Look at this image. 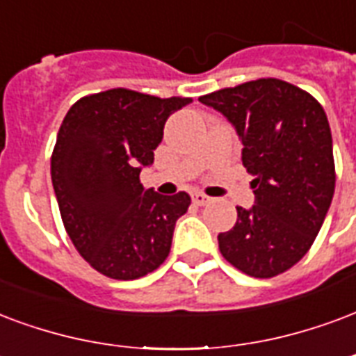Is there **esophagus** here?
I'll use <instances>...</instances> for the list:
<instances>
[{"label":"esophagus","instance_id":"34e87169","mask_svg":"<svg viewBox=\"0 0 356 356\" xmlns=\"http://www.w3.org/2000/svg\"><path fill=\"white\" fill-rule=\"evenodd\" d=\"M192 204L205 205V204H209V198H207L205 194H202V192H194V194H192Z\"/></svg>","mask_w":356,"mask_h":356}]
</instances>
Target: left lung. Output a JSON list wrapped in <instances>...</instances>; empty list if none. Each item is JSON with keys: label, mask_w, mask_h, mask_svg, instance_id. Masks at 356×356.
Listing matches in <instances>:
<instances>
[{"label": "left lung", "mask_w": 356, "mask_h": 356, "mask_svg": "<svg viewBox=\"0 0 356 356\" xmlns=\"http://www.w3.org/2000/svg\"><path fill=\"white\" fill-rule=\"evenodd\" d=\"M200 102L225 115L254 175V205L238 207L218 249L251 277H273L296 264L317 238L336 186L332 134L325 109L298 86L259 79L211 92Z\"/></svg>", "instance_id": "8db88e82"}]
</instances>
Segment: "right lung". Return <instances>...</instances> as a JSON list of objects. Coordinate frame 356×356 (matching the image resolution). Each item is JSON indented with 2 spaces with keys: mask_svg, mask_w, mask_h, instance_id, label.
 <instances>
[{
  "mask_svg": "<svg viewBox=\"0 0 356 356\" xmlns=\"http://www.w3.org/2000/svg\"><path fill=\"white\" fill-rule=\"evenodd\" d=\"M191 102L113 88L81 97L60 126L51 160L60 215L81 257L107 277H143L170 254L191 196L145 191L139 173L154 162L165 120Z\"/></svg>",
  "mask_w": 356,
  "mask_h": 356,
  "instance_id": "1",
  "label": "right lung"
}]
</instances>
